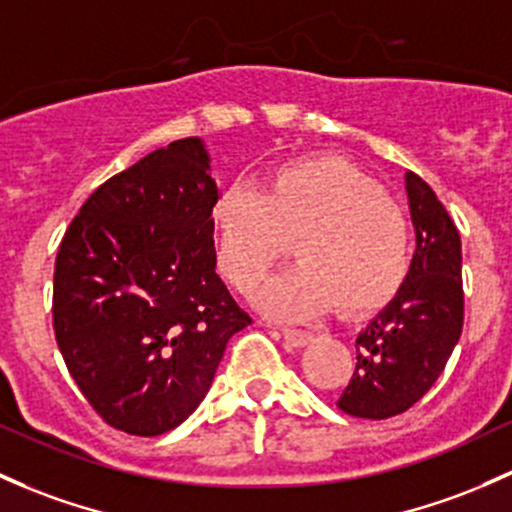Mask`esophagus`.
<instances>
[{
  "label": "esophagus",
  "mask_w": 512,
  "mask_h": 512,
  "mask_svg": "<svg viewBox=\"0 0 512 512\" xmlns=\"http://www.w3.org/2000/svg\"><path fill=\"white\" fill-rule=\"evenodd\" d=\"M279 333H282V338L289 343V346L301 348L311 341V333L304 331V328H282Z\"/></svg>",
  "instance_id": "esophagus-1"
}]
</instances>
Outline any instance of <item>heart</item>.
Masks as SVG:
<instances>
[{
    "label": "heart",
    "instance_id": "1",
    "mask_svg": "<svg viewBox=\"0 0 512 512\" xmlns=\"http://www.w3.org/2000/svg\"><path fill=\"white\" fill-rule=\"evenodd\" d=\"M215 265L252 297L294 240L299 265L267 284L262 301L287 319L341 306L368 314L395 299L412 267V228L383 188L331 157L284 161L260 191L233 184L211 208Z\"/></svg>",
    "mask_w": 512,
    "mask_h": 512
}]
</instances>
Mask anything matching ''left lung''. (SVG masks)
I'll return each instance as SVG.
<instances>
[{"label":"left lung","mask_w":512,"mask_h":512,"mask_svg":"<svg viewBox=\"0 0 512 512\" xmlns=\"http://www.w3.org/2000/svg\"><path fill=\"white\" fill-rule=\"evenodd\" d=\"M405 181L417 250L397 297L355 338V370L336 402L351 417L410 410L437 383L464 328L459 230L427 181L412 171Z\"/></svg>","instance_id":"left-lung-1"}]
</instances>
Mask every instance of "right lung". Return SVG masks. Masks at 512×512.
Segmentation results:
<instances>
[{"label": "right lung", "instance_id": "right-lung-1", "mask_svg": "<svg viewBox=\"0 0 512 512\" xmlns=\"http://www.w3.org/2000/svg\"><path fill=\"white\" fill-rule=\"evenodd\" d=\"M198 137L176 139L90 193L53 272V333L110 427L159 437L201 405L252 324L215 274L218 186Z\"/></svg>", "mask_w": 512, "mask_h": 512}]
</instances>
